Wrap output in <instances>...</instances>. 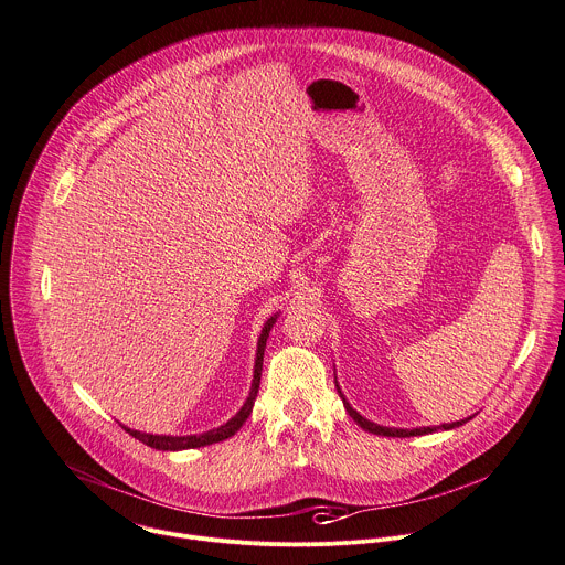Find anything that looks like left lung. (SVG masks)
Segmentation results:
<instances>
[{
	"label": "left lung",
	"instance_id": "1",
	"mask_svg": "<svg viewBox=\"0 0 565 565\" xmlns=\"http://www.w3.org/2000/svg\"><path fill=\"white\" fill-rule=\"evenodd\" d=\"M337 393H339V397L343 399V395H341V391L337 388ZM343 406H345V411H348V415L363 428V430H367V433H372V435H382V437H417V435H430V433H437V430H452V428H459V426H463L468 419H461V422H455V424H444V426H428V428H413V430H404V428H386V426H377V424H372V422H367V419H363L356 411H352V406L343 399Z\"/></svg>",
	"mask_w": 565,
	"mask_h": 565
}]
</instances>
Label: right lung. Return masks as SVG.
Here are the masks:
<instances>
[{"instance_id":"right-lung-1","label":"right lung","mask_w":565,"mask_h":565,"mask_svg":"<svg viewBox=\"0 0 565 565\" xmlns=\"http://www.w3.org/2000/svg\"><path fill=\"white\" fill-rule=\"evenodd\" d=\"M277 315L270 317L259 334V341H257V359H255V374H253V386H250V395L246 399V404L242 406V411L224 426L215 428V430H209V433H202V435H188V437H166V435H146V433H137V430H130L124 426V430L139 439L141 444L150 446V448H157V450H188V448H202V446H211V444H217V441H224L228 437H233L244 424L246 419L250 417L253 413V406H255V399H257V391H259V382H262V365H264V348H266V339H268V332L275 323Z\"/></svg>"}]
</instances>
